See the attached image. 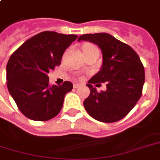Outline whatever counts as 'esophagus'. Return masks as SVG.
Returning <instances> with one entry per match:
<instances>
[{
	"instance_id": "1",
	"label": "esophagus",
	"mask_w": 160,
	"mask_h": 160,
	"mask_svg": "<svg viewBox=\"0 0 160 160\" xmlns=\"http://www.w3.org/2000/svg\"><path fill=\"white\" fill-rule=\"evenodd\" d=\"M80 85L78 83H74V88H78V87H80Z\"/></svg>"
}]
</instances>
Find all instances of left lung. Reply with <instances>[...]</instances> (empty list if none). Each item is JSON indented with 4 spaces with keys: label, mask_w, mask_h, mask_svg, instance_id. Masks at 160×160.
<instances>
[{
    "label": "left lung",
    "mask_w": 160,
    "mask_h": 160,
    "mask_svg": "<svg viewBox=\"0 0 160 160\" xmlns=\"http://www.w3.org/2000/svg\"><path fill=\"white\" fill-rule=\"evenodd\" d=\"M80 41L96 44L102 54L101 69L86 85L90 95L84 107L98 121L116 122L130 113L142 96L145 81L142 63L130 46L108 33L82 35L78 39ZM103 82L107 83V90L98 92L92 84Z\"/></svg>",
    "instance_id": "8db88e82"
}]
</instances>
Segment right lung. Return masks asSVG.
<instances>
[{"instance_id":"obj_1","label":"right lung","mask_w":160,"mask_h":160,"mask_svg":"<svg viewBox=\"0 0 160 160\" xmlns=\"http://www.w3.org/2000/svg\"><path fill=\"white\" fill-rule=\"evenodd\" d=\"M77 35L44 31L20 46L7 65L8 89L24 116L47 121L58 114L73 84L49 85L47 74L60 65L65 50Z\"/></svg>"}]
</instances>
